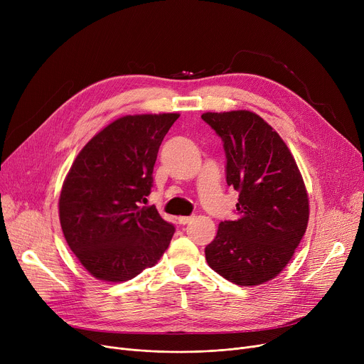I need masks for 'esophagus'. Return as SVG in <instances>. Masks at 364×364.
<instances>
[{
  "instance_id": "esophagus-1",
  "label": "esophagus",
  "mask_w": 364,
  "mask_h": 364,
  "mask_svg": "<svg viewBox=\"0 0 364 364\" xmlns=\"http://www.w3.org/2000/svg\"><path fill=\"white\" fill-rule=\"evenodd\" d=\"M192 220H193V217H186V215H180V217H178V223L183 224V225L188 224Z\"/></svg>"
}]
</instances>
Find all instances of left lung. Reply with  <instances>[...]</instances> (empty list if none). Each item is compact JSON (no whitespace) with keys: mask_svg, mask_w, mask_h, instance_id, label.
Here are the masks:
<instances>
[{"mask_svg":"<svg viewBox=\"0 0 364 364\" xmlns=\"http://www.w3.org/2000/svg\"><path fill=\"white\" fill-rule=\"evenodd\" d=\"M202 119L221 137L225 180L239 192L237 218L220 223L206 262L235 284H262L284 269L307 230V188L288 146L257 113L206 112Z\"/></svg>","mask_w":364,"mask_h":364,"instance_id":"obj_1","label":"left lung"}]
</instances>
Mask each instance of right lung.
Wrapping results in <instances>:
<instances>
[{
  "label": "right lung",
  "mask_w": 364,
  "mask_h": 364,
  "mask_svg": "<svg viewBox=\"0 0 364 364\" xmlns=\"http://www.w3.org/2000/svg\"><path fill=\"white\" fill-rule=\"evenodd\" d=\"M180 114H127L103 128L73 161L59 199L70 251L95 279L127 282L155 265L174 235L155 206L159 146Z\"/></svg>",
  "instance_id": "add662e5"
}]
</instances>
